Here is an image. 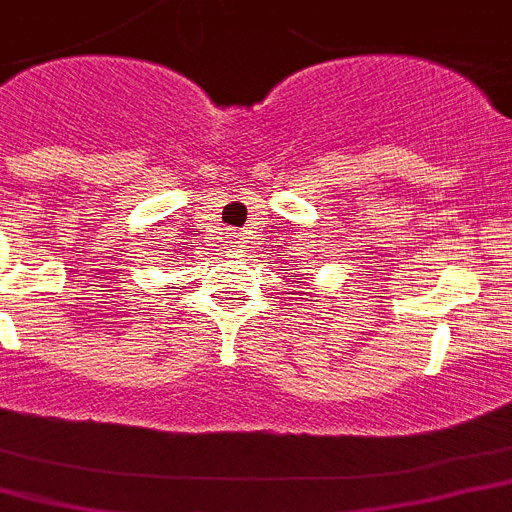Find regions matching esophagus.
<instances>
[{
  "label": "esophagus",
  "mask_w": 512,
  "mask_h": 512,
  "mask_svg": "<svg viewBox=\"0 0 512 512\" xmlns=\"http://www.w3.org/2000/svg\"><path fill=\"white\" fill-rule=\"evenodd\" d=\"M243 246H246V238H243L241 233H228V236L223 238V248L228 259H241Z\"/></svg>",
  "instance_id": "esophagus-1"
}]
</instances>
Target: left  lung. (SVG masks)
Here are the masks:
<instances>
[{"instance_id":"1","label":"left lung","mask_w":512,"mask_h":512,"mask_svg":"<svg viewBox=\"0 0 512 512\" xmlns=\"http://www.w3.org/2000/svg\"><path fill=\"white\" fill-rule=\"evenodd\" d=\"M284 271H289V269H284ZM299 299H302V297H299Z\"/></svg>"}]
</instances>
